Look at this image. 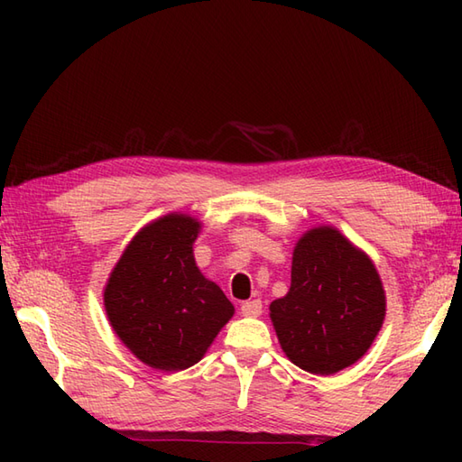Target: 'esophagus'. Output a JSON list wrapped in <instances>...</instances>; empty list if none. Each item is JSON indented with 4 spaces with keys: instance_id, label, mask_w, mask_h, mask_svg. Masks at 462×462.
I'll use <instances>...</instances> for the list:
<instances>
[{
    "instance_id": "obj_1",
    "label": "esophagus",
    "mask_w": 462,
    "mask_h": 462,
    "mask_svg": "<svg viewBox=\"0 0 462 462\" xmlns=\"http://www.w3.org/2000/svg\"><path fill=\"white\" fill-rule=\"evenodd\" d=\"M240 311H242V316H246V318H258V316H262V301L260 300L244 301Z\"/></svg>"
}]
</instances>
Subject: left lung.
Segmentation results:
<instances>
[{
    "label": "left lung",
    "mask_w": 462,
    "mask_h": 462,
    "mask_svg": "<svg viewBox=\"0 0 462 462\" xmlns=\"http://www.w3.org/2000/svg\"><path fill=\"white\" fill-rule=\"evenodd\" d=\"M280 346L313 375L359 361L385 319V290L365 252L337 228L318 226L298 240L291 286L270 303Z\"/></svg>",
    "instance_id": "1"
}]
</instances>
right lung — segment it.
Instances as JSON below:
<instances>
[{
  "label": "right lung",
  "mask_w": 462,
  "mask_h": 462,
  "mask_svg": "<svg viewBox=\"0 0 462 462\" xmlns=\"http://www.w3.org/2000/svg\"><path fill=\"white\" fill-rule=\"evenodd\" d=\"M200 228L192 216L176 212L146 224L105 286L113 331L152 369L192 367L234 316L230 300L194 262Z\"/></svg>",
  "instance_id": "1"
}]
</instances>
